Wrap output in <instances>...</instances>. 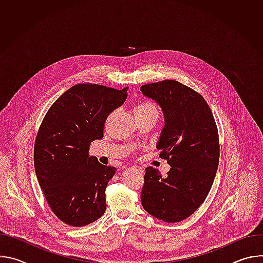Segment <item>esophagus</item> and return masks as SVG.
<instances>
[{
  "instance_id": "obj_1",
  "label": "esophagus",
  "mask_w": 263,
  "mask_h": 263,
  "mask_svg": "<svg viewBox=\"0 0 263 263\" xmlns=\"http://www.w3.org/2000/svg\"><path fill=\"white\" fill-rule=\"evenodd\" d=\"M132 168H133V170H135V171H137L138 173H143V168H142V167H140V166L134 165V166H132Z\"/></svg>"
}]
</instances>
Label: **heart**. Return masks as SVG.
<instances>
[{
	"mask_svg": "<svg viewBox=\"0 0 263 263\" xmlns=\"http://www.w3.org/2000/svg\"><path fill=\"white\" fill-rule=\"evenodd\" d=\"M135 112H136L138 119L151 116V115H155L158 117L159 116V108L157 107L156 104H154L152 102L141 101L136 104Z\"/></svg>",
	"mask_w": 263,
	"mask_h": 263,
	"instance_id": "obj_1",
	"label": "heart"
}]
</instances>
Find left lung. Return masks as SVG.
<instances>
[{
    "instance_id": "obj_1",
    "label": "left lung",
    "mask_w": 263,
    "mask_h": 263,
    "mask_svg": "<svg viewBox=\"0 0 263 263\" xmlns=\"http://www.w3.org/2000/svg\"><path fill=\"white\" fill-rule=\"evenodd\" d=\"M141 92L162 108L165 126L157 144L159 158L171 165L166 177L147 166L141 205L166 222L191 216L205 201L219 161L217 127L205 99L175 80L144 84Z\"/></svg>"
}]
</instances>
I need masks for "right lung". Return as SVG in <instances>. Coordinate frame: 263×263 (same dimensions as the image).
I'll use <instances>...</instances> for the list:
<instances>
[{"mask_svg": "<svg viewBox=\"0 0 263 263\" xmlns=\"http://www.w3.org/2000/svg\"><path fill=\"white\" fill-rule=\"evenodd\" d=\"M127 90L74 85L53 103L37 132V180L53 213L68 226H86L106 210V187L117 168L100 163L88 149L103 138L108 116L126 101Z\"/></svg>", "mask_w": 263, "mask_h": 263, "instance_id": "1", "label": "right lung"}]
</instances>
